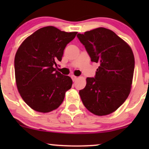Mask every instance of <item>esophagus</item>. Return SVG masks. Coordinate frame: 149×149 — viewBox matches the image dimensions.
<instances>
[{
    "mask_svg": "<svg viewBox=\"0 0 149 149\" xmlns=\"http://www.w3.org/2000/svg\"><path fill=\"white\" fill-rule=\"evenodd\" d=\"M71 78H72V80H73V82L76 81V79H77V77H76V76H73V75H71Z\"/></svg>",
    "mask_w": 149,
    "mask_h": 149,
    "instance_id": "1",
    "label": "esophagus"
}]
</instances>
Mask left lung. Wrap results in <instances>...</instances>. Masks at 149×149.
Segmentation results:
<instances>
[{
	"label": "left lung",
	"mask_w": 149,
	"mask_h": 149,
	"mask_svg": "<svg viewBox=\"0 0 149 149\" xmlns=\"http://www.w3.org/2000/svg\"><path fill=\"white\" fill-rule=\"evenodd\" d=\"M77 37L91 61L99 63L95 78H87L79 95L86 109L97 116L117 110L129 96L134 69V57L129 45L107 29H95Z\"/></svg>",
	"instance_id": "1"
}]
</instances>
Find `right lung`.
Masks as SVG:
<instances>
[{
	"instance_id": "add662e5",
	"label": "right lung",
	"mask_w": 149,
	"mask_h": 149,
	"mask_svg": "<svg viewBox=\"0 0 149 149\" xmlns=\"http://www.w3.org/2000/svg\"><path fill=\"white\" fill-rule=\"evenodd\" d=\"M76 34L45 26L26 38L18 48L15 57L17 87L25 103L33 110L48 113L57 109L71 89V78L54 67Z\"/></svg>"
}]
</instances>
